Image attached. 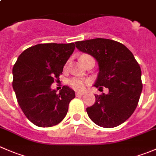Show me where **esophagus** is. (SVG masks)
<instances>
[{"mask_svg":"<svg viewBox=\"0 0 156 156\" xmlns=\"http://www.w3.org/2000/svg\"><path fill=\"white\" fill-rule=\"evenodd\" d=\"M84 94V92L83 91H77L76 92V96H82Z\"/></svg>","mask_w":156,"mask_h":156,"instance_id":"esophagus-1","label":"esophagus"}]
</instances>
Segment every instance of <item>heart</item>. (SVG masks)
Instances as JSON below:
<instances>
[{
  "label": "heart",
  "instance_id": "obj_1",
  "mask_svg": "<svg viewBox=\"0 0 156 156\" xmlns=\"http://www.w3.org/2000/svg\"><path fill=\"white\" fill-rule=\"evenodd\" d=\"M87 55H83L81 56V59L84 57H87ZM87 81L86 80L83 79L81 78H73L71 80H69V84L71 87H72L74 89L77 90H82L85 87V84H87Z\"/></svg>",
  "mask_w": 156,
  "mask_h": 156
}]
</instances>
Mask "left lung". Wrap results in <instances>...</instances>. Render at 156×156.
<instances>
[{
	"label": "left lung",
	"instance_id": "1",
	"mask_svg": "<svg viewBox=\"0 0 156 156\" xmlns=\"http://www.w3.org/2000/svg\"><path fill=\"white\" fill-rule=\"evenodd\" d=\"M79 51L97 60L99 66L94 87L108 89L95 95L96 102L87 108L90 119L98 126H119L130 117L142 92L141 69L133 53L115 41L95 38L75 43Z\"/></svg>",
	"mask_w": 156,
	"mask_h": 156
}]
</instances>
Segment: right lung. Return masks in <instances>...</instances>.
Here are the masks:
<instances>
[{
  "label": "right lung",
  "instance_id": "add662e5",
  "mask_svg": "<svg viewBox=\"0 0 156 156\" xmlns=\"http://www.w3.org/2000/svg\"><path fill=\"white\" fill-rule=\"evenodd\" d=\"M74 43L40 44L26 49L12 68V87L25 115L41 127L60 123L67 114L75 91L63 86L59 94L51 88L75 50Z\"/></svg>",
  "mask_w": 156,
  "mask_h": 156
}]
</instances>
